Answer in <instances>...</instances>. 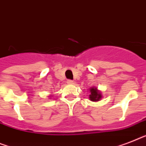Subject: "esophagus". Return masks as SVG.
Here are the masks:
<instances>
[{
    "label": "esophagus",
    "instance_id": "1",
    "mask_svg": "<svg viewBox=\"0 0 146 146\" xmlns=\"http://www.w3.org/2000/svg\"><path fill=\"white\" fill-rule=\"evenodd\" d=\"M73 82H74V81H73L72 80H67V83H68V84H73Z\"/></svg>",
    "mask_w": 146,
    "mask_h": 146
}]
</instances>
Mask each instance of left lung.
<instances>
[{
	"instance_id": "obj_1",
	"label": "left lung",
	"mask_w": 146,
	"mask_h": 146,
	"mask_svg": "<svg viewBox=\"0 0 146 146\" xmlns=\"http://www.w3.org/2000/svg\"><path fill=\"white\" fill-rule=\"evenodd\" d=\"M90 92H91V94L90 95V98L92 102H98L102 98V94L98 91L96 87L91 88L90 89Z\"/></svg>"
}]
</instances>
